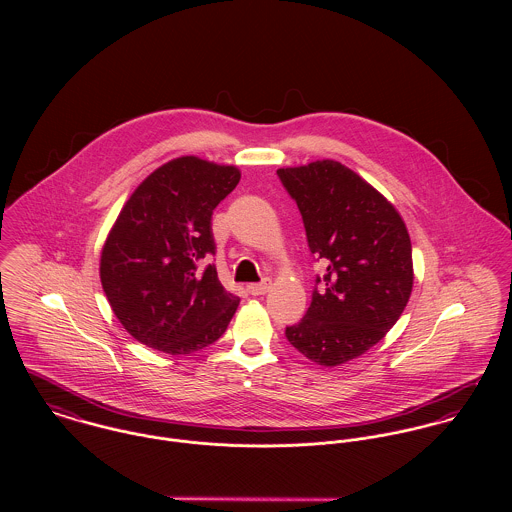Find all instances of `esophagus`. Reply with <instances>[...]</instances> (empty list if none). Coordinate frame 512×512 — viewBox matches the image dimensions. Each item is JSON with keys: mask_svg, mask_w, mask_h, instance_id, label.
I'll use <instances>...</instances> for the list:
<instances>
[{"mask_svg": "<svg viewBox=\"0 0 512 512\" xmlns=\"http://www.w3.org/2000/svg\"><path fill=\"white\" fill-rule=\"evenodd\" d=\"M270 288H272V282L266 278V280H262V282H258V284H248L246 290L252 293V295H264Z\"/></svg>", "mask_w": 512, "mask_h": 512, "instance_id": "esophagus-1", "label": "esophagus"}]
</instances>
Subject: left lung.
<instances>
[{
	"instance_id": "8db88e82",
	"label": "left lung",
	"mask_w": 512,
	"mask_h": 512,
	"mask_svg": "<svg viewBox=\"0 0 512 512\" xmlns=\"http://www.w3.org/2000/svg\"><path fill=\"white\" fill-rule=\"evenodd\" d=\"M301 213L307 246L327 264L303 319L286 327L293 347L321 366L357 359L402 315L414 284L412 242L398 211L333 159L278 169Z\"/></svg>"
}]
</instances>
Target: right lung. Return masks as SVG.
<instances>
[{"instance_id": "1", "label": "right lung", "mask_w": 512, "mask_h": 512, "mask_svg": "<svg viewBox=\"0 0 512 512\" xmlns=\"http://www.w3.org/2000/svg\"><path fill=\"white\" fill-rule=\"evenodd\" d=\"M240 171L193 155L155 169L110 230L100 280L124 329L151 349L191 355L226 331L238 297L219 282L213 211Z\"/></svg>"}]
</instances>
